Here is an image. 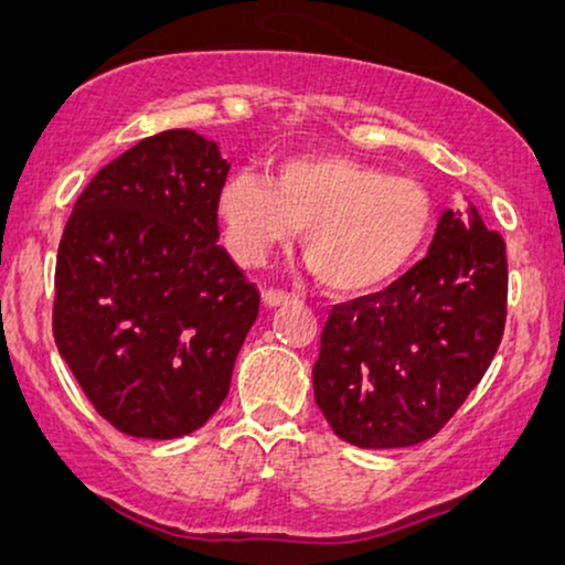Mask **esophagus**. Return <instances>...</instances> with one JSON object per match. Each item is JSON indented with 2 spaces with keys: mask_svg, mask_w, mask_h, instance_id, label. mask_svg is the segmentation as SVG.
Masks as SVG:
<instances>
[{
  "mask_svg": "<svg viewBox=\"0 0 565 565\" xmlns=\"http://www.w3.org/2000/svg\"><path fill=\"white\" fill-rule=\"evenodd\" d=\"M290 296L288 292H280V290H265L262 292V303H265L267 308H277V306H285L290 303Z\"/></svg>",
  "mask_w": 565,
  "mask_h": 565,
  "instance_id": "esophagus-1",
  "label": "esophagus"
}]
</instances>
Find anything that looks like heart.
Masks as SVG:
<instances>
[{
    "instance_id": "b5f03b06",
    "label": "heart",
    "mask_w": 565,
    "mask_h": 565,
    "mask_svg": "<svg viewBox=\"0 0 565 565\" xmlns=\"http://www.w3.org/2000/svg\"><path fill=\"white\" fill-rule=\"evenodd\" d=\"M215 213L231 257L257 267L303 228V254L334 292H367L398 277L429 242L435 205L408 177L337 153H292L273 182L236 169Z\"/></svg>"
}]
</instances>
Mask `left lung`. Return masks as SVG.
I'll list each match as a JSON object with an SVG mask.
<instances>
[{
	"instance_id": "1",
	"label": "left lung",
	"mask_w": 565,
	"mask_h": 565,
	"mask_svg": "<svg viewBox=\"0 0 565 565\" xmlns=\"http://www.w3.org/2000/svg\"><path fill=\"white\" fill-rule=\"evenodd\" d=\"M507 319V246L473 203L445 211L419 265L334 306L313 365L321 414L362 450L435 437L481 383Z\"/></svg>"
}]
</instances>
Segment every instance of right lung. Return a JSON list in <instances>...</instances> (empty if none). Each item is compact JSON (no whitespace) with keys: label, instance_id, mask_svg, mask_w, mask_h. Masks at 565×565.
<instances>
[{"label":"right lung","instance_id":"obj_1","mask_svg":"<svg viewBox=\"0 0 565 565\" xmlns=\"http://www.w3.org/2000/svg\"><path fill=\"white\" fill-rule=\"evenodd\" d=\"M221 146L174 128L99 169L58 244L53 337L97 414L143 439L203 427L228 396L259 292L218 246Z\"/></svg>","mask_w":565,"mask_h":565}]
</instances>
